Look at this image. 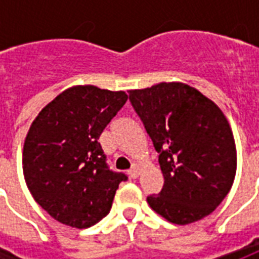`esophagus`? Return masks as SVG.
Returning <instances> with one entry per match:
<instances>
[{
    "mask_svg": "<svg viewBox=\"0 0 259 259\" xmlns=\"http://www.w3.org/2000/svg\"><path fill=\"white\" fill-rule=\"evenodd\" d=\"M139 175H140V165L139 163H133V166L129 170V176L132 179H137Z\"/></svg>",
    "mask_w": 259,
    "mask_h": 259,
    "instance_id": "1",
    "label": "esophagus"
}]
</instances>
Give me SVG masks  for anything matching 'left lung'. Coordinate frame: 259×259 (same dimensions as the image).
<instances>
[{"label": "left lung", "mask_w": 259, "mask_h": 259, "mask_svg": "<svg viewBox=\"0 0 259 259\" xmlns=\"http://www.w3.org/2000/svg\"><path fill=\"white\" fill-rule=\"evenodd\" d=\"M163 175L147 202L176 225L197 222L217 209L232 189L237 152L233 132L217 104L180 81L129 90Z\"/></svg>", "instance_id": "8db88e82"}]
</instances>
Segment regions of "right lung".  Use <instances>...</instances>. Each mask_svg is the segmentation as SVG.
<instances>
[{"instance_id": "right-lung-1", "label": "right lung", "mask_w": 259, "mask_h": 259, "mask_svg": "<svg viewBox=\"0 0 259 259\" xmlns=\"http://www.w3.org/2000/svg\"><path fill=\"white\" fill-rule=\"evenodd\" d=\"M127 94L73 85L38 112L23 146V175L33 198L66 226L90 228L107 217L124 174L108 169L98 139Z\"/></svg>"}]
</instances>
